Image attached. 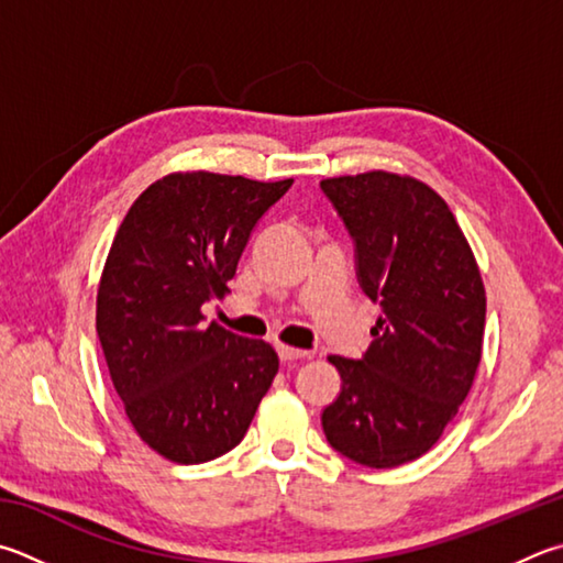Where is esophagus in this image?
Here are the masks:
<instances>
[{"instance_id": "1", "label": "esophagus", "mask_w": 563, "mask_h": 563, "mask_svg": "<svg viewBox=\"0 0 563 563\" xmlns=\"http://www.w3.org/2000/svg\"><path fill=\"white\" fill-rule=\"evenodd\" d=\"M278 354L283 362H295V360H305L310 352L305 350H295V346H288V344H278Z\"/></svg>"}]
</instances>
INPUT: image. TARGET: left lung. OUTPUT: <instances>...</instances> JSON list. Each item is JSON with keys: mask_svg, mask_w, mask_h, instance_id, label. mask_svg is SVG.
Listing matches in <instances>:
<instances>
[{"mask_svg": "<svg viewBox=\"0 0 563 563\" xmlns=\"http://www.w3.org/2000/svg\"><path fill=\"white\" fill-rule=\"evenodd\" d=\"M320 187L354 241L362 290L382 308L362 360L330 356L342 391L322 411L324 435L366 467L411 463L438 443L475 382L485 285L428 184L379 169Z\"/></svg>", "mask_w": 563, "mask_h": 563, "instance_id": "1", "label": "left lung"}]
</instances>
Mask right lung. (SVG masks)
Segmentation results:
<instances>
[{
	"label": "right lung",
	"instance_id": "obj_1",
	"mask_svg": "<svg viewBox=\"0 0 563 563\" xmlns=\"http://www.w3.org/2000/svg\"><path fill=\"white\" fill-rule=\"evenodd\" d=\"M292 179L175 172L140 194L112 239L96 330L132 428L152 451L197 465L236 448L278 374L263 340L203 322L255 223Z\"/></svg>",
	"mask_w": 563,
	"mask_h": 563
}]
</instances>
